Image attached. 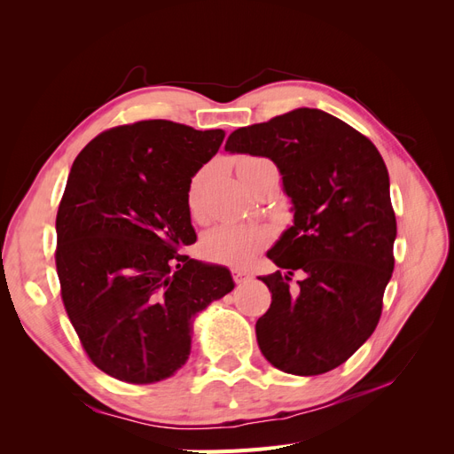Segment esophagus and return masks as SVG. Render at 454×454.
<instances>
[{
    "instance_id": "esophagus-1",
    "label": "esophagus",
    "mask_w": 454,
    "mask_h": 454,
    "mask_svg": "<svg viewBox=\"0 0 454 454\" xmlns=\"http://www.w3.org/2000/svg\"><path fill=\"white\" fill-rule=\"evenodd\" d=\"M232 280H235L237 284H244V282H248V280H250V274L246 272V270H239V269H235V270H232Z\"/></svg>"
}]
</instances>
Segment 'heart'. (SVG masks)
Returning a JSON list of instances; mask_svg holds the SVG:
<instances>
[{
    "label": "heart",
    "instance_id": "heart-1",
    "mask_svg": "<svg viewBox=\"0 0 454 454\" xmlns=\"http://www.w3.org/2000/svg\"><path fill=\"white\" fill-rule=\"evenodd\" d=\"M259 157H244L239 162V176L254 164H257ZM206 170L195 174L193 180L189 184V208L193 214H199V193L204 182ZM270 239V232L263 225H252V223H222L210 229L202 237L200 242V254L204 259L214 261V263L231 265V267H244L267 246Z\"/></svg>",
    "mask_w": 454,
    "mask_h": 454
}]
</instances>
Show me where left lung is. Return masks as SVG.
Wrapping results in <instances>:
<instances>
[{
    "mask_svg": "<svg viewBox=\"0 0 454 454\" xmlns=\"http://www.w3.org/2000/svg\"><path fill=\"white\" fill-rule=\"evenodd\" d=\"M231 153L277 164L294 225L267 254L272 295L257 345L284 373L322 375L375 332L394 270L395 214L388 170L367 136L322 109L299 107L232 132ZM301 274L297 286L293 274Z\"/></svg>",
    "mask_w": 454,
    "mask_h": 454,
    "instance_id": "8db88e82",
    "label": "left lung"
}]
</instances>
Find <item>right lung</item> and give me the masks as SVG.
Here are the masks:
<instances>
[{"mask_svg":"<svg viewBox=\"0 0 454 454\" xmlns=\"http://www.w3.org/2000/svg\"><path fill=\"white\" fill-rule=\"evenodd\" d=\"M223 138L147 119L104 130L74 160L57 212L60 295L89 360L114 379L172 377L193 316L235 287L225 267L182 252L197 240L191 177Z\"/></svg>","mask_w":454,"mask_h":454,"instance_id":"right-lung-1","label":"right lung"}]
</instances>
